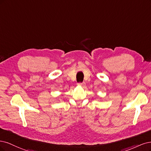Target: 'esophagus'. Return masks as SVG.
I'll return each mask as SVG.
<instances>
[{"label": "esophagus", "mask_w": 151, "mask_h": 151, "mask_svg": "<svg viewBox=\"0 0 151 151\" xmlns=\"http://www.w3.org/2000/svg\"><path fill=\"white\" fill-rule=\"evenodd\" d=\"M78 85L82 86V87H85V85H86V83H84V82H83V83H78Z\"/></svg>", "instance_id": "34e87169"}]
</instances>
